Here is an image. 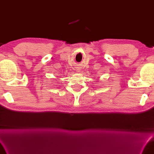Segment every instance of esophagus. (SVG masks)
Here are the masks:
<instances>
[{"label": "esophagus", "mask_w": 154, "mask_h": 154, "mask_svg": "<svg viewBox=\"0 0 154 154\" xmlns=\"http://www.w3.org/2000/svg\"><path fill=\"white\" fill-rule=\"evenodd\" d=\"M82 68V67H79V66H78V67H76V68H75V70H76V72H81Z\"/></svg>", "instance_id": "1"}]
</instances>
